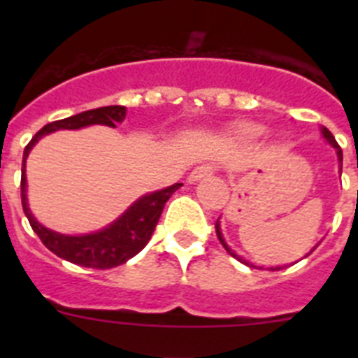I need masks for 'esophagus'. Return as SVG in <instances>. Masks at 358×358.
I'll return each mask as SVG.
<instances>
[{"mask_svg":"<svg viewBox=\"0 0 358 358\" xmlns=\"http://www.w3.org/2000/svg\"><path fill=\"white\" fill-rule=\"evenodd\" d=\"M215 173V166L213 164H201V166H195L188 176V181L189 182H195V181H201L204 177H210Z\"/></svg>","mask_w":358,"mask_h":358,"instance_id":"1","label":"esophagus"}]
</instances>
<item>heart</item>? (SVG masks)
I'll use <instances>...</instances> for the list:
<instances>
[{"instance_id":"1","label":"heart","mask_w":358,"mask_h":358,"mask_svg":"<svg viewBox=\"0 0 358 358\" xmlns=\"http://www.w3.org/2000/svg\"><path fill=\"white\" fill-rule=\"evenodd\" d=\"M264 132V129L260 127V125H243L242 129H240V136L242 138H258V136Z\"/></svg>"}]
</instances>
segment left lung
<instances>
[{
	"label": "left lung",
	"mask_w": 358,
	"mask_h": 358,
	"mask_svg": "<svg viewBox=\"0 0 358 358\" xmlns=\"http://www.w3.org/2000/svg\"><path fill=\"white\" fill-rule=\"evenodd\" d=\"M322 136H324V138H327V141H328V143H330L331 147H334L335 150H337V156H339V163H341V172H343V150H341L339 143H337V141H335L334 134H331V132L328 131L327 127H322ZM215 231H217V236H218V240H220V243H222V245H224V249H226V251L229 252V255L233 256V258H236V260L243 262L242 258H240V256H236L235 252L231 251V249L227 248V243L224 242V238H222V233H220V226H218V220H217V222H215ZM312 251H314V249H312ZM281 268H283V267H271V271H281Z\"/></svg>",
	"instance_id": "left-lung-1"
}]
</instances>
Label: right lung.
Instances as JSON below:
<instances>
[{"label": "right lung", "instance_id": "1", "mask_svg": "<svg viewBox=\"0 0 358 358\" xmlns=\"http://www.w3.org/2000/svg\"><path fill=\"white\" fill-rule=\"evenodd\" d=\"M125 120V107L123 106H107L98 109L84 110L80 115L69 116L64 120L44 125L39 132L30 140L23 152V169H21V202L23 211L27 215L31 229L36 231L41 242L64 260L77 264L80 267L91 268H113L125 264L145 248L150 240L152 233L156 229L163 208L176 189L181 188V182L169 186V188L148 194L136 201L116 222L110 224L106 229L93 233V235L82 236H66L55 231H50L41 226L36 218L31 217L27 202V177H24V163H27L28 152L44 134H50L59 129H80L93 123H102L109 127H116V122Z\"/></svg>", "mask_w": 358, "mask_h": 358}]
</instances>
